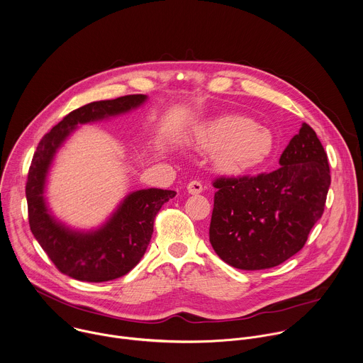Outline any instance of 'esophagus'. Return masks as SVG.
I'll return each instance as SVG.
<instances>
[{
    "label": "esophagus",
    "instance_id": "obj_1",
    "mask_svg": "<svg viewBox=\"0 0 363 363\" xmlns=\"http://www.w3.org/2000/svg\"><path fill=\"white\" fill-rule=\"evenodd\" d=\"M186 189H188V192H189L191 195H198V194H201V192L203 191V186H202V184H201L199 181H191V182L188 184Z\"/></svg>",
    "mask_w": 363,
    "mask_h": 363
}]
</instances>
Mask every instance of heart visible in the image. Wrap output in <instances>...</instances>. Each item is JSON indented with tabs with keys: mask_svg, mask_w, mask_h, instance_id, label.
<instances>
[{
	"mask_svg": "<svg viewBox=\"0 0 363 363\" xmlns=\"http://www.w3.org/2000/svg\"><path fill=\"white\" fill-rule=\"evenodd\" d=\"M195 144L199 150L215 151L218 167L235 174L257 168L274 150L272 131L242 116L220 117L201 127Z\"/></svg>",
	"mask_w": 363,
	"mask_h": 363,
	"instance_id": "b5f03b06",
	"label": "heart"
}]
</instances>
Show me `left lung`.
<instances>
[{
    "mask_svg": "<svg viewBox=\"0 0 363 363\" xmlns=\"http://www.w3.org/2000/svg\"><path fill=\"white\" fill-rule=\"evenodd\" d=\"M280 168L256 177H220L209 240L240 270H264L298 253L321 219L331 174L327 152L304 123L280 157Z\"/></svg>",
    "mask_w": 363,
    "mask_h": 363,
    "instance_id": "left-lung-1",
    "label": "left lung"
}]
</instances>
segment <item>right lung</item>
<instances>
[{"instance_id":"right-lung-1","label":"right lung","mask_w":363,"mask_h":363,"mask_svg":"<svg viewBox=\"0 0 363 363\" xmlns=\"http://www.w3.org/2000/svg\"><path fill=\"white\" fill-rule=\"evenodd\" d=\"M145 100V94H128L82 106L45 134L33 154L25 186L29 228L55 267L74 280L103 283L133 270L150 245L158 211L177 192L157 188L133 192L100 229L74 232L48 212L43 199L48 169L57 148L77 124L127 113Z\"/></svg>"}]
</instances>
